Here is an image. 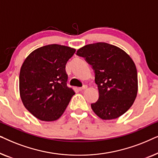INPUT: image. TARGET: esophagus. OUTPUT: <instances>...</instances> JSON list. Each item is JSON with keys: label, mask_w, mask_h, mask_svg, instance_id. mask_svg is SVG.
Instances as JSON below:
<instances>
[{"label": "esophagus", "mask_w": 158, "mask_h": 158, "mask_svg": "<svg viewBox=\"0 0 158 158\" xmlns=\"http://www.w3.org/2000/svg\"><path fill=\"white\" fill-rule=\"evenodd\" d=\"M88 88L87 85H84V86H83V87L79 88V90H83L86 89V88Z\"/></svg>", "instance_id": "esophagus-1"}]
</instances>
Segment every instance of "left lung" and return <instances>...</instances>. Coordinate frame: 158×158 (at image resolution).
I'll use <instances>...</instances> for the list:
<instances>
[{"label": "left lung", "instance_id": "8db88e82", "mask_svg": "<svg viewBox=\"0 0 158 158\" xmlns=\"http://www.w3.org/2000/svg\"><path fill=\"white\" fill-rule=\"evenodd\" d=\"M95 73L99 98L91 108L98 117L114 119L128 111L137 97V72L135 62L122 49L105 42L87 44L77 51Z\"/></svg>", "mask_w": 158, "mask_h": 158}]
</instances>
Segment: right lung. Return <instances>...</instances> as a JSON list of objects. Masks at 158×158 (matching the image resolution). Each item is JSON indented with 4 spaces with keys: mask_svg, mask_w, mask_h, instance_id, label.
Instances as JSON below:
<instances>
[{
    "mask_svg": "<svg viewBox=\"0 0 158 158\" xmlns=\"http://www.w3.org/2000/svg\"><path fill=\"white\" fill-rule=\"evenodd\" d=\"M75 49L49 44L32 52L19 75V92L26 109L39 119L52 122L65 111L74 90L67 86L65 64Z\"/></svg>",
    "mask_w": 158,
    "mask_h": 158,
    "instance_id": "right-lung-1",
    "label": "right lung"
}]
</instances>
